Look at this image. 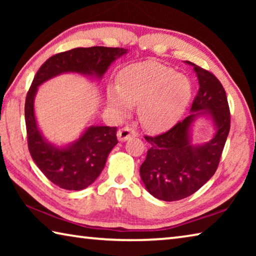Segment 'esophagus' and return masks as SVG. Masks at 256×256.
Wrapping results in <instances>:
<instances>
[{"mask_svg": "<svg viewBox=\"0 0 256 256\" xmlns=\"http://www.w3.org/2000/svg\"><path fill=\"white\" fill-rule=\"evenodd\" d=\"M134 136H136V131L132 130L131 128H128V126L120 128V131L118 132V141H120V142L128 141V140H130V138H134Z\"/></svg>", "mask_w": 256, "mask_h": 256, "instance_id": "34e87169", "label": "esophagus"}]
</instances>
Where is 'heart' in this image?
<instances>
[{
  "mask_svg": "<svg viewBox=\"0 0 256 256\" xmlns=\"http://www.w3.org/2000/svg\"><path fill=\"white\" fill-rule=\"evenodd\" d=\"M192 97L188 76L156 60L132 64L120 72L118 86L108 88L112 110L126 114L138 106L141 124L151 132H162L178 122Z\"/></svg>",
  "mask_w": 256,
  "mask_h": 256,
  "instance_id": "heart-1",
  "label": "heart"
}]
</instances>
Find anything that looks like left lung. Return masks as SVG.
I'll return each mask as SVG.
<instances>
[{
  "instance_id": "left-lung-1",
  "label": "left lung",
  "mask_w": 256,
  "mask_h": 256,
  "mask_svg": "<svg viewBox=\"0 0 256 256\" xmlns=\"http://www.w3.org/2000/svg\"><path fill=\"white\" fill-rule=\"evenodd\" d=\"M198 92L190 114L170 131L157 136H146L151 144L140 167V176L151 196L162 201H178L202 188L214 175L226 144L230 114L222 84L194 63ZM198 118L212 122L214 134L209 142L194 144V124Z\"/></svg>"
}]
</instances>
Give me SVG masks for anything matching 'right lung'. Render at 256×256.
Instances as JSON below:
<instances>
[{"instance_id":"obj_1","label":"right lung","mask_w":256,"mask_h":256,"mask_svg":"<svg viewBox=\"0 0 256 256\" xmlns=\"http://www.w3.org/2000/svg\"><path fill=\"white\" fill-rule=\"evenodd\" d=\"M126 53L125 48L76 47L52 56L34 78L24 105L28 148L42 174L60 188L81 190L98 178L108 154L118 144L116 128L89 125L74 141L60 146L53 144L42 134L36 118L34 98L38 88L66 73L100 81L110 64Z\"/></svg>"}]
</instances>
